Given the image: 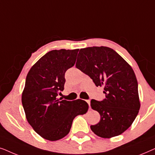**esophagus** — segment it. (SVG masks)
<instances>
[{"instance_id":"obj_1","label":"esophagus","mask_w":155,"mask_h":155,"mask_svg":"<svg viewBox=\"0 0 155 155\" xmlns=\"http://www.w3.org/2000/svg\"><path fill=\"white\" fill-rule=\"evenodd\" d=\"M86 101L87 102V104H89V107H90V100H87Z\"/></svg>"}]
</instances>
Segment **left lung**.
<instances>
[{
    "mask_svg": "<svg viewBox=\"0 0 155 155\" xmlns=\"http://www.w3.org/2000/svg\"><path fill=\"white\" fill-rule=\"evenodd\" d=\"M75 66L104 86L106 98L91 100V107L100 114V120L90 126L94 134L111 138L122 134L136 118L140 102L137 81L130 65L111 48L93 46L81 48Z\"/></svg>",
    "mask_w": 155,
    "mask_h": 155,
    "instance_id": "left-lung-1",
    "label": "left lung"
}]
</instances>
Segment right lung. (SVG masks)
I'll return each instance as SVG.
<instances>
[{
    "instance_id": "obj_1",
    "label": "right lung",
    "mask_w": 155,
    "mask_h": 155,
    "mask_svg": "<svg viewBox=\"0 0 155 155\" xmlns=\"http://www.w3.org/2000/svg\"><path fill=\"white\" fill-rule=\"evenodd\" d=\"M79 49L53 50L29 70L22 94L27 121L43 138L58 140L67 135L75 116L87 111L85 101L57 99L64 90L65 73L75 65Z\"/></svg>"
}]
</instances>
